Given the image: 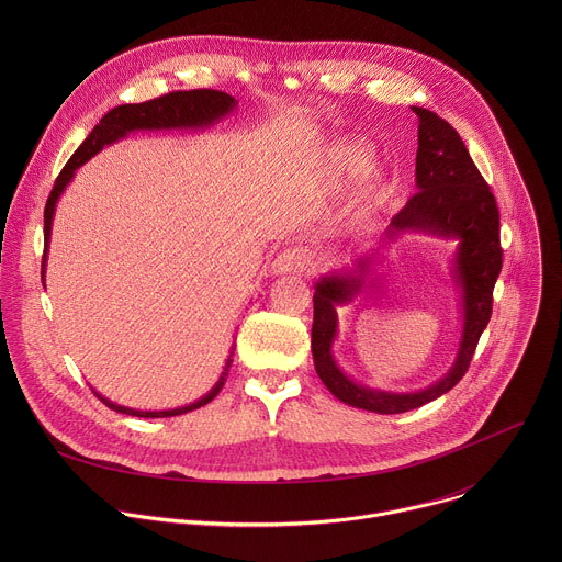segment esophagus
I'll return each mask as SVG.
<instances>
[{
  "label": "esophagus",
  "mask_w": 562,
  "mask_h": 562,
  "mask_svg": "<svg viewBox=\"0 0 562 562\" xmlns=\"http://www.w3.org/2000/svg\"><path fill=\"white\" fill-rule=\"evenodd\" d=\"M313 267V256L306 247H291L286 251H282L273 265H271V271L276 276H282V273H304V271H311Z\"/></svg>",
  "instance_id": "1"
}]
</instances>
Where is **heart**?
<instances>
[{
    "mask_svg": "<svg viewBox=\"0 0 562 562\" xmlns=\"http://www.w3.org/2000/svg\"><path fill=\"white\" fill-rule=\"evenodd\" d=\"M369 169V159L364 153L356 150V148H336L331 150L329 159H327V182L334 189L347 187L351 182H358Z\"/></svg>",
    "mask_w": 562,
    "mask_h": 562,
    "instance_id": "obj_1",
    "label": "heart"
}]
</instances>
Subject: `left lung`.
<instances>
[{
    "instance_id": "8db88e82",
    "label": "left lung",
    "mask_w": 562,
    "mask_h": 562,
    "mask_svg": "<svg viewBox=\"0 0 562 562\" xmlns=\"http://www.w3.org/2000/svg\"><path fill=\"white\" fill-rule=\"evenodd\" d=\"M412 111L418 115V193L391 220L380 243L400 231H418L456 239L458 249L451 278L460 291L462 331L456 360L438 382L414 393L371 389L351 380L336 362L331 349L338 336V306L351 302L369 282L371 265L375 262L380 247L356 258L353 267L319 278L313 293L311 329L315 371L345 405L373 414H405L418 409L462 380L475 345L490 325L494 284L503 269L501 215L490 184L475 169L464 142L449 122L420 106H412Z\"/></svg>"
}]
</instances>
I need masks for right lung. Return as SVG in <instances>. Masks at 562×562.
Here are the masks:
<instances>
[{"mask_svg":"<svg viewBox=\"0 0 562 562\" xmlns=\"http://www.w3.org/2000/svg\"><path fill=\"white\" fill-rule=\"evenodd\" d=\"M237 106L235 98L222 93V91H211V89H198V91H176L162 98H155L150 102H142V104H122L115 106L113 111H109L100 124L89 133V137L79 144V148L70 155V159L66 162V167L61 169V173L55 180V187L46 200V209H44V258H42V278L46 273V254H48V245H50V228H53V215H55V206L59 195L64 193V189L68 187V182L72 180L75 171L82 167L85 162L93 155H98L104 146L126 137L131 131H171V128H209L215 122H220L222 117H226L228 113H233V109ZM233 349L226 358L224 371L220 375V380L213 384V389L202 395L195 403L187 405V407H178V409H167V412H139V409H128L122 405L111 403L109 397L100 395L95 389L93 393L102 400V403L117 412V414H126V416H137V418H171V416H182L187 412L200 409L204 405H209L211 400L220 393V389L226 382L228 375V367L233 362Z\"/></svg>","mask_w":562,"mask_h":562,"instance_id":"right-lung-1","label":"right lung"}]
</instances>
